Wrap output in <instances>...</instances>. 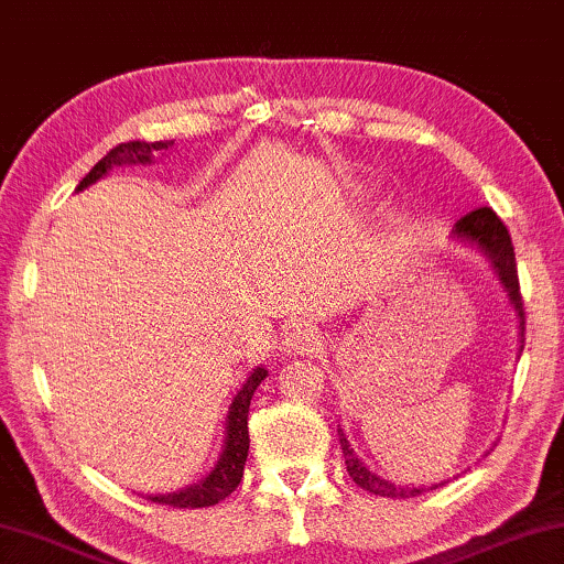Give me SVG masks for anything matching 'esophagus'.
Here are the masks:
<instances>
[{
	"instance_id": "esophagus-1",
	"label": "esophagus",
	"mask_w": 564,
	"mask_h": 564,
	"mask_svg": "<svg viewBox=\"0 0 564 564\" xmlns=\"http://www.w3.org/2000/svg\"><path fill=\"white\" fill-rule=\"evenodd\" d=\"M286 352L289 356H312L319 350V335L312 327H294L286 335Z\"/></svg>"
}]
</instances>
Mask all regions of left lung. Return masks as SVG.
Masks as SVG:
<instances>
[{"label":"left lung","instance_id":"obj_1","mask_svg":"<svg viewBox=\"0 0 564 564\" xmlns=\"http://www.w3.org/2000/svg\"><path fill=\"white\" fill-rule=\"evenodd\" d=\"M452 239L459 245H467L471 250H477L482 258L490 262L495 278L500 281L502 291H506L510 310L516 312L518 319V352L523 350V329H527V317H523V299H521V289H518V270H516V254H513V242H510V235L498 216H495L492 208H477V212H469L467 216H462L459 221L454 224L452 229ZM337 438H340V448L345 456V469L352 477V482L364 490H369L373 495H381V498H410V495H420L423 490H435L438 485H394L384 479L377 471H371L364 462L358 459L356 452L350 448V441L345 438V427L337 425Z\"/></svg>","mask_w":564,"mask_h":564}]
</instances>
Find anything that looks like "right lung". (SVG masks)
I'll return each instance as SVG.
<instances>
[{"label":"right lung","instance_id":"obj_1","mask_svg":"<svg viewBox=\"0 0 564 564\" xmlns=\"http://www.w3.org/2000/svg\"><path fill=\"white\" fill-rule=\"evenodd\" d=\"M172 141H126V144L112 147L108 154L102 156L100 162L95 164L93 170L82 177L77 185V193L85 191L97 180L108 175L112 167H120V164H152L154 152L160 149H167ZM268 377V369L262 366H254L250 377L245 379V384L237 389L235 400L229 404L227 423H224V446L221 454L212 471H206L198 482L180 487L175 492H162V495H147L149 500L160 502V506H172V508H206L216 506V502L227 498V495L235 492L245 471L247 452H250V431H247V412H250V400L262 381Z\"/></svg>","mask_w":564,"mask_h":564}]
</instances>
